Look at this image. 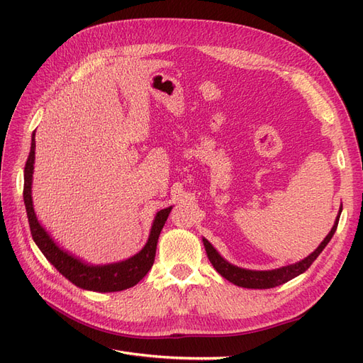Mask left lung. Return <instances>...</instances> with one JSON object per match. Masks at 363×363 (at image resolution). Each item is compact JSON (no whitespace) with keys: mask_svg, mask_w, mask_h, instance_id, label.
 <instances>
[{"mask_svg":"<svg viewBox=\"0 0 363 363\" xmlns=\"http://www.w3.org/2000/svg\"><path fill=\"white\" fill-rule=\"evenodd\" d=\"M340 212H342V207L339 208V215L336 216L335 225L332 227L330 233H328L323 242L320 244L312 255L307 256L306 259L292 263V265L288 267H281L277 269H271V271H251V269H244L232 265L228 263L225 259L221 257V255L212 247V244L208 242L207 239L203 238V244L207 252V257L211 260V263L213 265V268L221 274L224 279H227L228 281H232L236 286L240 288H248V289H269V288H276L280 286V284L286 283L289 280H292L294 277L300 276L307 268H309L312 263L315 262V259L321 255V251L325 248V245L330 242V239L333 238L336 228H337V223H339V216Z\"/></svg>","mask_w":363,"mask_h":363,"instance_id":"obj_1","label":"left lung"}]
</instances>
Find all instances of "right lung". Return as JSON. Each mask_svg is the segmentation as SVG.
<instances>
[{
	"label": "right lung",
	"mask_w": 363,
	"mask_h": 363,
	"mask_svg": "<svg viewBox=\"0 0 363 363\" xmlns=\"http://www.w3.org/2000/svg\"><path fill=\"white\" fill-rule=\"evenodd\" d=\"M35 148L36 140L35 133H33L30 155L24 168V204L33 240H35L39 250L43 252V256L48 259L51 265L56 268L63 277H67L71 283L75 284V286H79L82 289L95 292H118L135 286L136 283H139L147 276V272L151 269L152 263H155L159 235L164 225V221L168 219L172 206L162 208L160 212H157L155 221H152L147 244L138 255L123 262L108 263V265H89V263H84L83 260L69 255L68 251L62 250L47 233V230L38 221L31 200Z\"/></svg>",
	"instance_id": "obj_1"
}]
</instances>
